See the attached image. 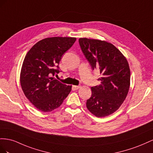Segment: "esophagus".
<instances>
[{"instance_id":"obj_1","label":"esophagus","mask_w":153,"mask_h":153,"mask_svg":"<svg viewBox=\"0 0 153 153\" xmlns=\"http://www.w3.org/2000/svg\"><path fill=\"white\" fill-rule=\"evenodd\" d=\"M73 88L75 89V90H78L79 88H81V86L80 85H78V86H73Z\"/></svg>"}]
</instances>
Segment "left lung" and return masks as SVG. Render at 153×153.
I'll use <instances>...</instances> for the list:
<instances>
[{"label": "left lung", "mask_w": 153, "mask_h": 153, "mask_svg": "<svg viewBox=\"0 0 153 153\" xmlns=\"http://www.w3.org/2000/svg\"><path fill=\"white\" fill-rule=\"evenodd\" d=\"M82 53L92 68L98 69L102 77L101 84L91 88V96L86 108L97 117L110 115L123 103L130 86V69L127 59L110 43L81 38Z\"/></svg>", "instance_id": "8db88e82"}]
</instances>
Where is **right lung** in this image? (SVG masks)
Listing matches in <instances>:
<instances>
[{
  "mask_svg": "<svg viewBox=\"0 0 153 153\" xmlns=\"http://www.w3.org/2000/svg\"><path fill=\"white\" fill-rule=\"evenodd\" d=\"M72 37L47 38L37 42L26 54L20 72V85L29 101L38 110L50 112L61 106L72 86L54 78L63 54L76 42Z\"/></svg>",
  "mask_w": 153,
  "mask_h": 153,
  "instance_id": "obj_1",
  "label": "right lung"
}]
</instances>
